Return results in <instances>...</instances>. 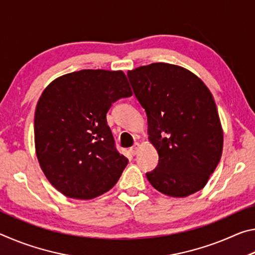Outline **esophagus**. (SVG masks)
<instances>
[{
    "label": "esophagus",
    "instance_id": "1",
    "mask_svg": "<svg viewBox=\"0 0 255 255\" xmlns=\"http://www.w3.org/2000/svg\"><path fill=\"white\" fill-rule=\"evenodd\" d=\"M139 147H140V145L138 144V143H136V144L133 145L132 147L130 148V153H131L132 155H136V154H137V152H138V149H139Z\"/></svg>",
    "mask_w": 255,
    "mask_h": 255
}]
</instances>
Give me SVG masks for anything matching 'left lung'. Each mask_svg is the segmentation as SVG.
Segmentation results:
<instances>
[{
  "mask_svg": "<svg viewBox=\"0 0 255 255\" xmlns=\"http://www.w3.org/2000/svg\"><path fill=\"white\" fill-rule=\"evenodd\" d=\"M144 108L158 164L146 176L159 192L183 198L205 187L221 161L223 130L214 98L183 67L153 63L128 72Z\"/></svg>",
  "mask_w": 255,
  "mask_h": 255,
  "instance_id": "left-lung-1",
  "label": "left lung"
}]
</instances>
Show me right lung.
Wrapping results in <instances>:
<instances>
[{
	"label": "right lung",
	"mask_w": 255,
	"mask_h": 255,
	"mask_svg": "<svg viewBox=\"0 0 255 255\" xmlns=\"http://www.w3.org/2000/svg\"><path fill=\"white\" fill-rule=\"evenodd\" d=\"M122 71L82 70L47 86L34 114L38 161L54 188L74 199H93L117 183L128 159L116 148L107 112L131 97Z\"/></svg>",
	"instance_id": "1"
}]
</instances>
